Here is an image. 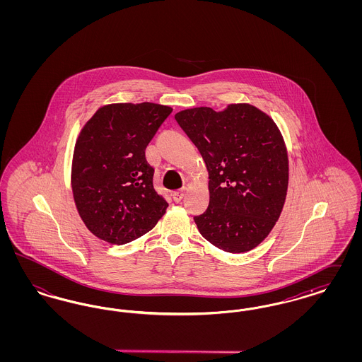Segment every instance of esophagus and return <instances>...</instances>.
<instances>
[{"label":"esophagus","mask_w":362,"mask_h":362,"mask_svg":"<svg viewBox=\"0 0 362 362\" xmlns=\"http://www.w3.org/2000/svg\"><path fill=\"white\" fill-rule=\"evenodd\" d=\"M185 195H186V189H177V191H175L173 194V201L175 202H180L185 198Z\"/></svg>","instance_id":"1"}]
</instances>
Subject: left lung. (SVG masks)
<instances>
[{"label":"left lung","mask_w":362,"mask_h":362,"mask_svg":"<svg viewBox=\"0 0 362 362\" xmlns=\"http://www.w3.org/2000/svg\"><path fill=\"white\" fill-rule=\"evenodd\" d=\"M175 119L209 173V206L194 217L198 230L226 252L255 248L276 225L288 189V155L276 123L250 104L221 112L189 108Z\"/></svg>","instance_id":"obj_1"}]
</instances>
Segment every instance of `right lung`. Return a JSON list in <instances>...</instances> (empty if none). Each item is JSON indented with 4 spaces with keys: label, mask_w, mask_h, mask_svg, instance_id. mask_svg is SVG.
I'll return each mask as SVG.
<instances>
[{
    "label": "right lung",
    "mask_w": 362,
    "mask_h": 362,
    "mask_svg": "<svg viewBox=\"0 0 362 362\" xmlns=\"http://www.w3.org/2000/svg\"><path fill=\"white\" fill-rule=\"evenodd\" d=\"M173 112L155 103L110 104L86 122L76 142L71 189L86 228L126 244L149 232L168 204L153 187L145 149Z\"/></svg>",
    "instance_id": "obj_1"
}]
</instances>
